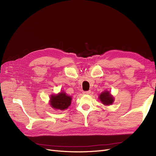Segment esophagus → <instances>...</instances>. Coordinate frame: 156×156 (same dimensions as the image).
<instances>
[{"mask_svg":"<svg viewBox=\"0 0 156 156\" xmlns=\"http://www.w3.org/2000/svg\"><path fill=\"white\" fill-rule=\"evenodd\" d=\"M90 92H91L90 90H88V91H84L83 93V94H90Z\"/></svg>","mask_w":156,"mask_h":156,"instance_id":"1","label":"esophagus"}]
</instances>
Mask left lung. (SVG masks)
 Segmentation results:
<instances>
[{
  "mask_svg": "<svg viewBox=\"0 0 156 156\" xmlns=\"http://www.w3.org/2000/svg\"><path fill=\"white\" fill-rule=\"evenodd\" d=\"M99 99H100L103 104L105 105H111L115 101L114 98L111 95V93L108 91L103 92L99 96Z\"/></svg>",
  "mask_w": 156,
  "mask_h": 156,
  "instance_id": "8db88e82",
  "label": "left lung"
}]
</instances>
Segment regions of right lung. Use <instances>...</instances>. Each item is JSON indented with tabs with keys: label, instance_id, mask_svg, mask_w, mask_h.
I'll use <instances>...</instances> for the list:
<instances>
[{
	"label": "right lung",
	"instance_id": "obj_1",
	"mask_svg": "<svg viewBox=\"0 0 156 156\" xmlns=\"http://www.w3.org/2000/svg\"><path fill=\"white\" fill-rule=\"evenodd\" d=\"M72 98L64 92H61L56 95H51L50 98V105L55 109L63 111L66 109L71 105Z\"/></svg>",
	"mask_w": 156,
	"mask_h": 156
}]
</instances>
